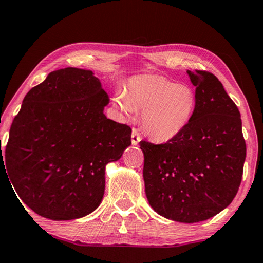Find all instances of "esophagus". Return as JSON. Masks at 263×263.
<instances>
[{
  "label": "esophagus",
  "instance_id": "obj_1",
  "mask_svg": "<svg viewBox=\"0 0 263 263\" xmlns=\"http://www.w3.org/2000/svg\"><path fill=\"white\" fill-rule=\"evenodd\" d=\"M131 140L132 145H138L139 141L141 140V137L137 128H132V135H131Z\"/></svg>",
  "mask_w": 263,
  "mask_h": 263
}]
</instances>
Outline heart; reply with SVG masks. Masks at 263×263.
<instances>
[{
  "label": "heart",
  "mask_w": 263,
  "mask_h": 263,
  "mask_svg": "<svg viewBox=\"0 0 263 263\" xmlns=\"http://www.w3.org/2000/svg\"><path fill=\"white\" fill-rule=\"evenodd\" d=\"M124 112L143 111L141 126L153 140L166 143L186 130L197 107V93L187 84L160 76H143L130 83L126 96L117 98Z\"/></svg>",
  "instance_id": "obj_1"
}]
</instances>
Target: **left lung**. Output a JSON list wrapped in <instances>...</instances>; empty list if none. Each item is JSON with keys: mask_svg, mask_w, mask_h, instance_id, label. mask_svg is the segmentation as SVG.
Returning <instances> with one entry per match:
<instances>
[{"mask_svg": "<svg viewBox=\"0 0 263 263\" xmlns=\"http://www.w3.org/2000/svg\"><path fill=\"white\" fill-rule=\"evenodd\" d=\"M187 73L197 93L189 126L165 144L139 145L149 205L166 219L194 223L233 201L242 179L246 143L239 109L221 82L201 70Z\"/></svg>", "mask_w": 263, "mask_h": 263, "instance_id": "1", "label": "left lung"}]
</instances>
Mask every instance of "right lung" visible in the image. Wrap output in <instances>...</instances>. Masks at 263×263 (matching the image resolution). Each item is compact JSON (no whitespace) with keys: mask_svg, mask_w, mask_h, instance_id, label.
Returning <instances> with one entry per match:
<instances>
[{"mask_svg":"<svg viewBox=\"0 0 263 263\" xmlns=\"http://www.w3.org/2000/svg\"><path fill=\"white\" fill-rule=\"evenodd\" d=\"M109 102L93 72L77 68L50 72L26 95L0 165L4 158L7 177L35 213L72 220L101 205L106 165L120 159L132 132L106 118Z\"/></svg>","mask_w":263,"mask_h":263,"instance_id":"obj_1","label":"right lung"}]
</instances>
